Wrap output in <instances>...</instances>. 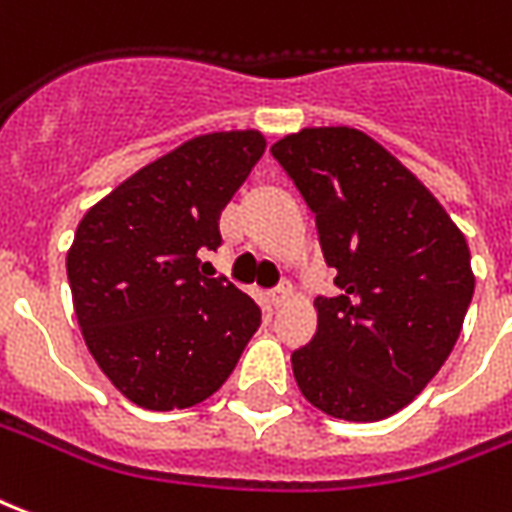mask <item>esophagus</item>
I'll return each mask as SVG.
<instances>
[{
  "label": "esophagus",
  "mask_w": 512,
  "mask_h": 512,
  "mask_svg": "<svg viewBox=\"0 0 512 512\" xmlns=\"http://www.w3.org/2000/svg\"><path fill=\"white\" fill-rule=\"evenodd\" d=\"M268 298H271V304H274L276 309H279V306H285L287 301L293 298V287H290V285H279V287H276V290H271V295H268Z\"/></svg>",
  "instance_id": "1"
}]
</instances>
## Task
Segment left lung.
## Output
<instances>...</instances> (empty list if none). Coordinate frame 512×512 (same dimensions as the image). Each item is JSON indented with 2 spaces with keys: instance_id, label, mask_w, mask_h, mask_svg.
Instances as JSON below:
<instances>
[{
  "instance_id": "left-lung-1",
  "label": "left lung",
  "mask_w": 512,
  "mask_h": 512,
  "mask_svg": "<svg viewBox=\"0 0 512 512\" xmlns=\"http://www.w3.org/2000/svg\"><path fill=\"white\" fill-rule=\"evenodd\" d=\"M314 211L339 295L293 352L298 388L331 418L407 407L448 361L475 293L464 233L391 151L355 127H304L271 146Z\"/></svg>"
}]
</instances>
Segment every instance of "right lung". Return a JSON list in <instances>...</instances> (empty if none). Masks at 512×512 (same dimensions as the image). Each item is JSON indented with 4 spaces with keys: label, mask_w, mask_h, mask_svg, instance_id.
<instances>
[{
    "label": "right lung",
    "mask_w": 512,
    "mask_h": 512,
    "mask_svg": "<svg viewBox=\"0 0 512 512\" xmlns=\"http://www.w3.org/2000/svg\"><path fill=\"white\" fill-rule=\"evenodd\" d=\"M266 151L257 130L208 132L143 165L97 200L67 249L83 342L143 410H187L217 393L260 325L225 279L200 274L219 214Z\"/></svg>",
    "instance_id": "add662e5"
}]
</instances>
